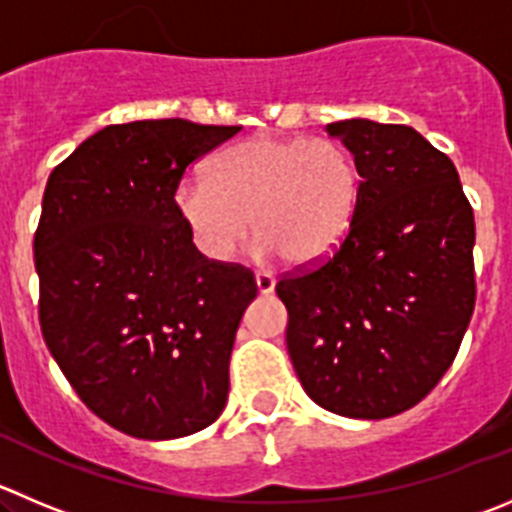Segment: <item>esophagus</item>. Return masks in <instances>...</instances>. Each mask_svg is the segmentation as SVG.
<instances>
[{"label": "esophagus", "mask_w": 512, "mask_h": 512, "mask_svg": "<svg viewBox=\"0 0 512 512\" xmlns=\"http://www.w3.org/2000/svg\"><path fill=\"white\" fill-rule=\"evenodd\" d=\"M255 283H257V290H260L262 295H267L275 290V278H272V272H265V270L255 272Z\"/></svg>", "instance_id": "34e87169"}]
</instances>
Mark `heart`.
I'll return each mask as SVG.
<instances>
[{
	"mask_svg": "<svg viewBox=\"0 0 512 512\" xmlns=\"http://www.w3.org/2000/svg\"><path fill=\"white\" fill-rule=\"evenodd\" d=\"M361 202V171L331 138L250 136L212 156L207 179H186L174 209L209 260H227L252 224L262 252L315 265L346 240Z\"/></svg>",
	"mask_w": 512,
	"mask_h": 512,
	"instance_id": "1",
	"label": "heart"
}]
</instances>
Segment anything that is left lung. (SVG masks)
Listing matches in <instances>:
<instances>
[{
	"label": "left lung",
	"instance_id": "8db88e82",
	"mask_svg": "<svg viewBox=\"0 0 512 512\" xmlns=\"http://www.w3.org/2000/svg\"><path fill=\"white\" fill-rule=\"evenodd\" d=\"M356 159L361 202L331 257L285 272L290 361L333 414L386 419L437 386L475 310V214L450 156L422 133L328 123Z\"/></svg>",
	"mask_w": 512,
	"mask_h": 512
}]
</instances>
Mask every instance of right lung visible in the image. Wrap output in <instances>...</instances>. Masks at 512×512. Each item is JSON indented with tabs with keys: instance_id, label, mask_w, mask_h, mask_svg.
Segmentation results:
<instances>
[{
	"instance_id": "1",
	"label": "right lung",
	"mask_w": 512,
	"mask_h": 512,
	"mask_svg": "<svg viewBox=\"0 0 512 512\" xmlns=\"http://www.w3.org/2000/svg\"><path fill=\"white\" fill-rule=\"evenodd\" d=\"M237 131L184 118L105 126L47 179L35 232L42 336L85 407L131 437H186L227 404L234 333L257 283L194 247L174 191Z\"/></svg>"
}]
</instances>
